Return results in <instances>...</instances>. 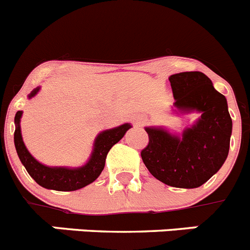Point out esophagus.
I'll list each match as a JSON object with an SVG mask.
<instances>
[{
  "mask_svg": "<svg viewBox=\"0 0 250 250\" xmlns=\"http://www.w3.org/2000/svg\"><path fill=\"white\" fill-rule=\"evenodd\" d=\"M136 125H144V120H137Z\"/></svg>",
  "mask_w": 250,
  "mask_h": 250,
  "instance_id": "34e87169",
  "label": "esophagus"
}]
</instances>
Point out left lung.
<instances>
[{
    "label": "left lung",
    "instance_id": "1",
    "mask_svg": "<svg viewBox=\"0 0 250 250\" xmlns=\"http://www.w3.org/2000/svg\"><path fill=\"white\" fill-rule=\"evenodd\" d=\"M179 112H200L201 117L181 137L162 127H146L149 143L141 155L154 178L172 188H195L213 176L229 151L232 118L227 100L200 71L169 78Z\"/></svg>",
    "mask_w": 250,
    "mask_h": 250
}]
</instances>
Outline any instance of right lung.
Instances as JSON below:
<instances>
[{
	"mask_svg": "<svg viewBox=\"0 0 250 250\" xmlns=\"http://www.w3.org/2000/svg\"><path fill=\"white\" fill-rule=\"evenodd\" d=\"M39 88L41 87L34 88L28 97L32 99L33 96H36ZM22 113V111H18L15 117V146L18 158L24 165L28 174L34 179V181L38 185H41L42 188L57 191H75L85 188L88 184L96 180L104 170L109 149L114 144L118 143L123 138L125 132L132 127L129 123H125L120 127L112 128V129H107L100 133L95 139V143H93L90 159L83 167H46V165H43L38 160L34 159L23 143L20 125Z\"/></svg>",
	"mask_w": 250,
	"mask_h": 250,
	"instance_id": "right-lung-1",
	"label": "right lung"
}]
</instances>
